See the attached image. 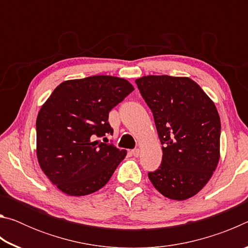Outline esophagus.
<instances>
[{"mask_svg":"<svg viewBox=\"0 0 248 248\" xmlns=\"http://www.w3.org/2000/svg\"><path fill=\"white\" fill-rule=\"evenodd\" d=\"M131 153L133 154V156H136V157H138L140 155V150L139 149H133L132 151H131Z\"/></svg>","mask_w":248,"mask_h":248,"instance_id":"1","label":"esophagus"}]
</instances>
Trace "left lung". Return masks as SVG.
<instances>
[{"mask_svg": "<svg viewBox=\"0 0 248 248\" xmlns=\"http://www.w3.org/2000/svg\"><path fill=\"white\" fill-rule=\"evenodd\" d=\"M152 110L163 157L149 171L163 196L186 200L211 178L220 157V117L215 104L189 78L149 75L136 79Z\"/></svg>", "mask_w": 248, "mask_h": 248, "instance_id": "8db88e82", "label": "left lung"}]
</instances>
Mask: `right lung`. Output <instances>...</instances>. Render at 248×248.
<instances>
[{"mask_svg": "<svg viewBox=\"0 0 248 248\" xmlns=\"http://www.w3.org/2000/svg\"><path fill=\"white\" fill-rule=\"evenodd\" d=\"M133 90L124 78L95 75L61 83L43 105L36 121L37 157L64 194L97 191L124 158L125 150L97 139L114 133L109 111Z\"/></svg>", "mask_w": 248, "mask_h": 248, "instance_id": "1", "label": "right lung"}]
</instances>
